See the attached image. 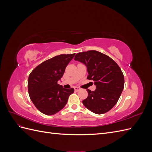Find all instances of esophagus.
Segmentation results:
<instances>
[{
	"mask_svg": "<svg viewBox=\"0 0 152 152\" xmlns=\"http://www.w3.org/2000/svg\"><path fill=\"white\" fill-rule=\"evenodd\" d=\"M74 89L75 91H79L80 90V88H79V87H75Z\"/></svg>",
	"mask_w": 152,
	"mask_h": 152,
	"instance_id": "1",
	"label": "esophagus"
}]
</instances>
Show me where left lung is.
Here are the masks:
<instances>
[{"label": "left lung", "mask_w": 152, "mask_h": 152, "mask_svg": "<svg viewBox=\"0 0 152 152\" xmlns=\"http://www.w3.org/2000/svg\"><path fill=\"white\" fill-rule=\"evenodd\" d=\"M74 60L87 67V79L94 82L96 89H87L88 96L82 103L90 111L103 114L117 103L124 89V77L120 67L113 59L97 50L77 53Z\"/></svg>", "instance_id": "1"}]
</instances>
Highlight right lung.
<instances>
[{"label":"right lung","instance_id":"obj_1","mask_svg":"<svg viewBox=\"0 0 152 152\" xmlns=\"http://www.w3.org/2000/svg\"><path fill=\"white\" fill-rule=\"evenodd\" d=\"M75 54H60L44 61L31 72L28 80L30 98L40 112L52 115L66 105L74 89L58 84Z\"/></svg>","mask_w":152,"mask_h":152}]
</instances>
